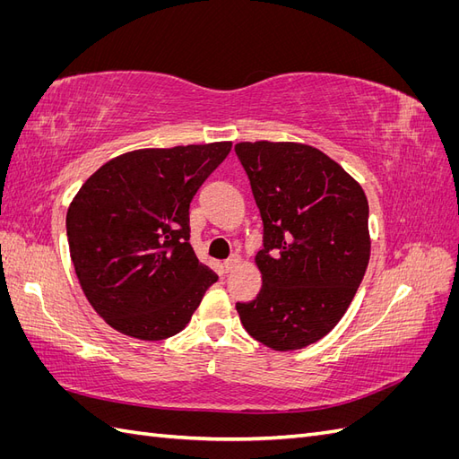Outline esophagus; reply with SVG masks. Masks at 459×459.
Segmentation results:
<instances>
[{"label":"esophagus","mask_w":459,"mask_h":459,"mask_svg":"<svg viewBox=\"0 0 459 459\" xmlns=\"http://www.w3.org/2000/svg\"><path fill=\"white\" fill-rule=\"evenodd\" d=\"M241 264V256L239 255H231L226 262H224V268H226V272H233L235 268H238Z\"/></svg>","instance_id":"esophagus-1"}]
</instances>
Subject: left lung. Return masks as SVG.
<instances>
[{
    "mask_svg": "<svg viewBox=\"0 0 459 459\" xmlns=\"http://www.w3.org/2000/svg\"><path fill=\"white\" fill-rule=\"evenodd\" d=\"M262 218V289L235 308L248 335L273 351L304 349L339 324L369 262L364 189L302 143H238Z\"/></svg>",
    "mask_w": 459,
    "mask_h": 459,
    "instance_id": "left-lung-1",
    "label": "left lung"
}]
</instances>
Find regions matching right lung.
<instances>
[{
	"mask_svg": "<svg viewBox=\"0 0 459 459\" xmlns=\"http://www.w3.org/2000/svg\"><path fill=\"white\" fill-rule=\"evenodd\" d=\"M230 142L142 149L103 164L66 212L78 281L105 322L142 341L182 331L218 275L189 245V204Z\"/></svg>",
	"mask_w": 459,
	"mask_h": 459,
	"instance_id": "obj_1",
	"label": "right lung"
}]
</instances>
